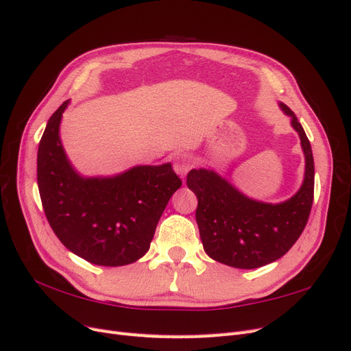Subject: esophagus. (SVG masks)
Segmentation results:
<instances>
[{"mask_svg": "<svg viewBox=\"0 0 351 351\" xmlns=\"http://www.w3.org/2000/svg\"><path fill=\"white\" fill-rule=\"evenodd\" d=\"M193 167V159L192 155L187 152H180L174 158V169L180 177H184L190 168Z\"/></svg>", "mask_w": 351, "mask_h": 351, "instance_id": "obj_1", "label": "esophagus"}]
</instances>
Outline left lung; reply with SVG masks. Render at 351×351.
I'll return each instance as SVG.
<instances>
[{
	"label": "left lung",
	"mask_w": 351,
	"mask_h": 351,
	"mask_svg": "<svg viewBox=\"0 0 351 351\" xmlns=\"http://www.w3.org/2000/svg\"><path fill=\"white\" fill-rule=\"evenodd\" d=\"M304 154V180L299 192L281 204H265L247 197L212 169H192L187 187L197 197L196 222L208 256L232 268L254 269L280 259L303 232L311 215L315 164L311 142L285 104Z\"/></svg>",
	"instance_id": "8db88e82"
}]
</instances>
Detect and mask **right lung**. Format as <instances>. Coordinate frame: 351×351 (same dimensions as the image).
<instances>
[{
    "mask_svg": "<svg viewBox=\"0 0 351 351\" xmlns=\"http://www.w3.org/2000/svg\"><path fill=\"white\" fill-rule=\"evenodd\" d=\"M69 101L51 115L38 149V187L52 231L82 259L123 267L149 250L169 197L182 186L171 164L137 165L114 177H82L60 139Z\"/></svg>",
    "mask_w": 351,
    "mask_h": 351,
    "instance_id": "right-lung-1",
    "label": "right lung"
}]
</instances>
